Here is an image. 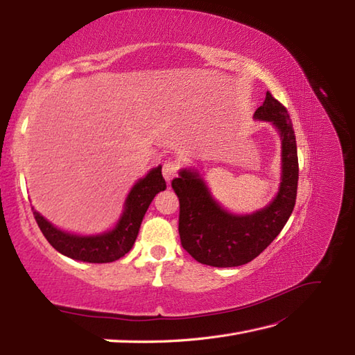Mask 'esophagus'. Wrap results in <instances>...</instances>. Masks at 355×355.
Masks as SVG:
<instances>
[{"label":"esophagus","mask_w":355,"mask_h":355,"mask_svg":"<svg viewBox=\"0 0 355 355\" xmlns=\"http://www.w3.org/2000/svg\"><path fill=\"white\" fill-rule=\"evenodd\" d=\"M177 171H178V164L175 162H172V160L166 162L163 164V177H164L166 182L169 183L171 180L177 175Z\"/></svg>","instance_id":"obj_1"}]
</instances>
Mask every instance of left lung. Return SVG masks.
<instances>
[{
    "mask_svg": "<svg viewBox=\"0 0 355 355\" xmlns=\"http://www.w3.org/2000/svg\"><path fill=\"white\" fill-rule=\"evenodd\" d=\"M254 119L273 125L282 141L281 186L267 207L250 215H233L214 200L197 171L182 169L172 180V189L180 200L182 245L206 266L238 267L253 261L281 233L296 205L299 162L288 111L267 92Z\"/></svg>",
    "mask_w": 355,
    "mask_h": 355,
    "instance_id": "left-lung-1",
    "label": "left lung"
}]
</instances>
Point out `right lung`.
<instances>
[{
    "label": "right lung",
    "mask_w": 355,
    "mask_h": 355,
    "mask_svg": "<svg viewBox=\"0 0 355 355\" xmlns=\"http://www.w3.org/2000/svg\"><path fill=\"white\" fill-rule=\"evenodd\" d=\"M166 189V182L162 175V166L149 171L145 178L134 184L125 201V210L116 227L96 236H78L56 229L44 216L33 210V216L40 225L42 235L59 253L71 259L105 263L117 261L131 250L143 216L158 192Z\"/></svg>",
    "instance_id": "1"
}]
</instances>
